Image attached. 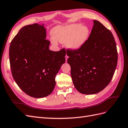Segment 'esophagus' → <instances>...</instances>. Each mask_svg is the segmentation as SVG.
<instances>
[{
    "mask_svg": "<svg viewBox=\"0 0 128 128\" xmlns=\"http://www.w3.org/2000/svg\"><path fill=\"white\" fill-rule=\"evenodd\" d=\"M68 58V56L67 55H66V56H65V60H66V62H67Z\"/></svg>",
    "mask_w": 128,
    "mask_h": 128,
    "instance_id": "obj_1",
    "label": "esophagus"
}]
</instances>
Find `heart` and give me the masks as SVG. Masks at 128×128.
<instances>
[{"label": "heart", "mask_w": 128, "mask_h": 128, "mask_svg": "<svg viewBox=\"0 0 128 128\" xmlns=\"http://www.w3.org/2000/svg\"><path fill=\"white\" fill-rule=\"evenodd\" d=\"M89 28L80 24L57 26L52 30V34L56 40L62 43L66 42V46L71 50H77L82 46L89 37ZM52 42L57 44L54 39H52Z\"/></svg>", "instance_id": "obj_1"}]
</instances>
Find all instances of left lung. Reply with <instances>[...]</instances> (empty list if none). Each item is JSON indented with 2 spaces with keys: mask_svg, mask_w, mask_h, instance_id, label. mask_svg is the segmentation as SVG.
<instances>
[{
  "mask_svg": "<svg viewBox=\"0 0 128 128\" xmlns=\"http://www.w3.org/2000/svg\"><path fill=\"white\" fill-rule=\"evenodd\" d=\"M68 63L75 88L91 94L103 90L112 79L118 60L112 33L100 22L94 20L90 36L77 50L67 49Z\"/></svg>",
  "mask_w": 128,
  "mask_h": 128,
  "instance_id": "left-lung-1",
  "label": "left lung"
}]
</instances>
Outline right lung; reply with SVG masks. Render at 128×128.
Segmentation results:
<instances>
[{
    "label": "right lung",
    "mask_w": 128,
    "mask_h": 128,
    "mask_svg": "<svg viewBox=\"0 0 128 128\" xmlns=\"http://www.w3.org/2000/svg\"><path fill=\"white\" fill-rule=\"evenodd\" d=\"M43 25H26L12 39L9 49L12 76L18 86L32 97L42 98L51 94L55 77L65 62L66 51L49 50Z\"/></svg>",
    "instance_id": "right-lung-1"
}]
</instances>
